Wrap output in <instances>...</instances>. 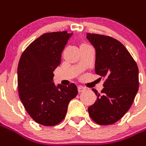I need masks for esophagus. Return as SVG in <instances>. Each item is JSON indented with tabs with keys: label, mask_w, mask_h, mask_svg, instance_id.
Listing matches in <instances>:
<instances>
[{
	"label": "esophagus",
	"mask_w": 146,
	"mask_h": 146,
	"mask_svg": "<svg viewBox=\"0 0 146 146\" xmlns=\"http://www.w3.org/2000/svg\"><path fill=\"white\" fill-rule=\"evenodd\" d=\"M77 89H78V92H84V90H85L84 88L80 87V86H79V87L77 88Z\"/></svg>",
	"instance_id": "esophagus-1"
}]
</instances>
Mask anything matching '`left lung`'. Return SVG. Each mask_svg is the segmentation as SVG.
Here are the masks:
<instances>
[{
	"instance_id": "8db88e82",
	"label": "left lung",
	"mask_w": 146,
	"mask_h": 146,
	"mask_svg": "<svg viewBox=\"0 0 146 146\" xmlns=\"http://www.w3.org/2000/svg\"><path fill=\"white\" fill-rule=\"evenodd\" d=\"M87 38L96 50L95 72L105 79L101 94L88 108L92 119L100 125L119 121L133 104L138 91V68L121 42L106 35L88 33Z\"/></svg>"
}]
</instances>
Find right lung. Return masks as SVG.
I'll return each instance as SVG.
<instances>
[{
  "label": "right lung",
  "instance_id": "1",
  "mask_svg": "<svg viewBox=\"0 0 146 146\" xmlns=\"http://www.w3.org/2000/svg\"><path fill=\"white\" fill-rule=\"evenodd\" d=\"M73 33L67 31L42 35L20 57L18 69L20 99L29 115L43 126H54L66 117L68 105L78 93L76 84L56 86L54 73Z\"/></svg>",
  "mask_w": 146,
  "mask_h": 146
}]
</instances>
